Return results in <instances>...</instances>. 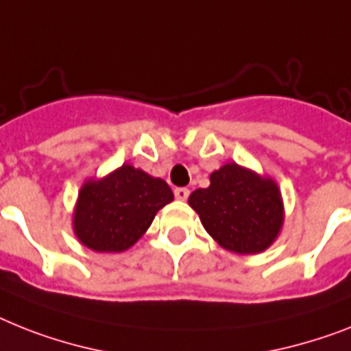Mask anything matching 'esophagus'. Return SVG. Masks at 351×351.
I'll return each mask as SVG.
<instances>
[{
  "label": "esophagus",
  "instance_id": "1",
  "mask_svg": "<svg viewBox=\"0 0 351 351\" xmlns=\"http://www.w3.org/2000/svg\"><path fill=\"white\" fill-rule=\"evenodd\" d=\"M173 195H176L178 201H186L188 195H190V190H188V188H176V190H173Z\"/></svg>",
  "mask_w": 351,
  "mask_h": 351
}]
</instances>
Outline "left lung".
<instances>
[{
  "label": "left lung",
  "mask_w": 351,
  "mask_h": 351,
  "mask_svg": "<svg viewBox=\"0 0 351 351\" xmlns=\"http://www.w3.org/2000/svg\"><path fill=\"white\" fill-rule=\"evenodd\" d=\"M188 204L219 245L239 254L265 251L283 226V201L276 182L237 163L211 173L210 186L195 190Z\"/></svg>",
  "instance_id": "1"
}]
</instances>
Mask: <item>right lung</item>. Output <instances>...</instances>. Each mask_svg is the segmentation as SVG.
I'll list each match as a JSON object with an SVG mask.
<instances>
[{"instance_id":"1","label":"right lung","mask_w":351,"mask_h":351,"mask_svg":"<svg viewBox=\"0 0 351 351\" xmlns=\"http://www.w3.org/2000/svg\"><path fill=\"white\" fill-rule=\"evenodd\" d=\"M172 201V190L163 179L121 165L106 178L84 182L73 211V231L93 251L121 253L143 237L156 213Z\"/></svg>"}]
</instances>
